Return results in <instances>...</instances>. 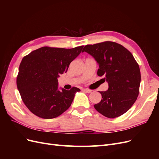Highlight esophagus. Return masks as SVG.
Here are the masks:
<instances>
[{
	"label": "esophagus",
	"mask_w": 159,
	"mask_h": 159,
	"mask_svg": "<svg viewBox=\"0 0 159 159\" xmlns=\"http://www.w3.org/2000/svg\"><path fill=\"white\" fill-rule=\"evenodd\" d=\"M83 91H85V92H86V93H91V90H90L89 89H84Z\"/></svg>",
	"instance_id": "obj_1"
}]
</instances>
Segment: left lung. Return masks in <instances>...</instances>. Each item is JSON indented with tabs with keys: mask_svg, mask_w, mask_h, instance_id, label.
I'll use <instances>...</instances> for the list:
<instances>
[{
	"mask_svg": "<svg viewBox=\"0 0 159 159\" xmlns=\"http://www.w3.org/2000/svg\"><path fill=\"white\" fill-rule=\"evenodd\" d=\"M92 56L99 64L98 76H104L109 89L99 91L102 99L94 105L108 118L121 116L132 107L139 93L141 71L133 54L118 43L105 41L85 46L82 52Z\"/></svg>",
	"mask_w": 159,
	"mask_h": 159,
	"instance_id": "obj_1",
	"label": "left lung"
}]
</instances>
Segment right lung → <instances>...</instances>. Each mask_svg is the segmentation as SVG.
<instances>
[{
    "label": "right lung",
    "mask_w": 159,
    "mask_h": 159,
    "mask_svg": "<svg viewBox=\"0 0 159 159\" xmlns=\"http://www.w3.org/2000/svg\"><path fill=\"white\" fill-rule=\"evenodd\" d=\"M83 47L66 49L44 46L23 57L16 85L22 102L33 114L52 119L70 107L75 93L80 89L73 87L70 90H58L57 78L67 72Z\"/></svg>",
    "instance_id": "right-lung-1"
}]
</instances>
